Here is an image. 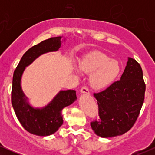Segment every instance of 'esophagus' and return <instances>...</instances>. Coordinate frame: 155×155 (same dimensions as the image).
Wrapping results in <instances>:
<instances>
[{
	"instance_id": "esophagus-1",
	"label": "esophagus",
	"mask_w": 155,
	"mask_h": 155,
	"mask_svg": "<svg viewBox=\"0 0 155 155\" xmlns=\"http://www.w3.org/2000/svg\"><path fill=\"white\" fill-rule=\"evenodd\" d=\"M80 92H81V93L89 94L90 93V91H89V89L87 87H81V90H80Z\"/></svg>"
}]
</instances>
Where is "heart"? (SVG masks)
<instances>
[{
	"label": "heart",
	"mask_w": 155,
	"mask_h": 155,
	"mask_svg": "<svg viewBox=\"0 0 155 155\" xmlns=\"http://www.w3.org/2000/svg\"><path fill=\"white\" fill-rule=\"evenodd\" d=\"M79 70L91 74L90 83L93 89L104 90L111 84L120 73V63L99 51H92L84 56L79 62ZM77 71V69H76Z\"/></svg>",
	"instance_id": "obj_1"
}]
</instances>
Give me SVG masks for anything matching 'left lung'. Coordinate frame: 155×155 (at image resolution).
Returning a JSON list of instances; mask_svg holds the SVG:
<instances>
[{"label": "left lung", "mask_w": 155, "mask_h": 155, "mask_svg": "<svg viewBox=\"0 0 155 155\" xmlns=\"http://www.w3.org/2000/svg\"><path fill=\"white\" fill-rule=\"evenodd\" d=\"M145 90L140 64L128 58L120 79L104 91L94 93L100 117L90 123L95 134L102 138H110L130 130L143 106Z\"/></svg>", "instance_id": "8db88e82"}]
</instances>
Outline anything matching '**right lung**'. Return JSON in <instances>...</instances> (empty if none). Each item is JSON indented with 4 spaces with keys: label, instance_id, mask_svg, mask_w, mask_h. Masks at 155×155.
<instances>
[{
    "label": "right lung",
    "instance_id": "1",
    "mask_svg": "<svg viewBox=\"0 0 155 155\" xmlns=\"http://www.w3.org/2000/svg\"><path fill=\"white\" fill-rule=\"evenodd\" d=\"M62 37H53L32 47L23 54L14 72L12 104L17 119L28 132L39 136L53 134L63 123L62 110L76 100L75 90H61L43 108H33L21 87V79L25 68L45 53L60 48Z\"/></svg>",
    "mask_w": 155,
    "mask_h": 155
}]
</instances>
